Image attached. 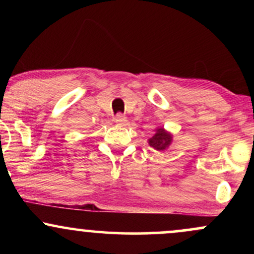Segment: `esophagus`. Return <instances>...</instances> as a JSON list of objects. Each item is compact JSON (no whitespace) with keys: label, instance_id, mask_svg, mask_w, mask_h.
I'll list each match as a JSON object with an SVG mask.
<instances>
[{"label":"esophagus","instance_id":"obj_1","mask_svg":"<svg viewBox=\"0 0 254 254\" xmlns=\"http://www.w3.org/2000/svg\"><path fill=\"white\" fill-rule=\"evenodd\" d=\"M115 121H116V123H118L119 125H125V124H127V117L122 115V113H118V115L116 116Z\"/></svg>","mask_w":254,"mask_h":254}]
</instances>
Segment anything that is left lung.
I'll list each match as a JSON object with an SVG mask.
<instances>
[{"mask_svg": "<svg viewBox=\"0 0 254 254\" xmlns=\"http://www.w3.org/2000/svg\"><path fill=\"white\" fill-rule=\"evenodd\" d=\"M172 137L168 132H166L164 129H157L156 133L149 139V144L154 149L156 150H164L168 145L171 144Z\"/></svg>", "mask_w": 254, "mask_h": 254, "instance_id": "obj_1", "label": "left lung"}]
</instances>
